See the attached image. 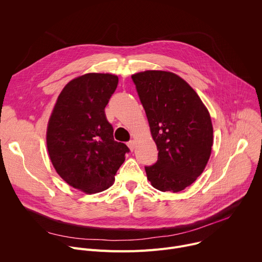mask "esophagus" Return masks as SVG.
<instances>
[{"instance_id":"1","label":"esophagus","mask_w":262,"mask_h":262,"mask_svg":"<svg viewBox=\"0 0 262 262\" xmlns=\"http://www.w3.org/2000/svg\"><path fill=\"white\" fill-rule=\"evenodd\" d=\"M127 146L130 149V151H134V149H135V141L132 140V141L127 142Z\"/></svg>"}]
</instances>
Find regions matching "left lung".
I'll use <instances>...</instances> for the list:
<instances>
[{"label": "left lung", "mask_w": 262, "mask_h": 262, "mask_svg": "<svg viewBox=\"0 0 262 262\" xmlns=\"http://www.w3.org/2000/svg\"><path fill=\"white\" fill-rule=\"evenodd\" d=\"M159 157L147 179L162 192L177 193L203 172L212 146L210 115L195 90L177 74L147 70L132 76Z\"/></svg>", "instance_id": "8db88e82"}]
</instances>
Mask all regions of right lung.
Instances as JSON below:
<instances>
[{"mask_svg": "<svg viewBox=\"0 0 262 262\" xmlns=\"http://www.w3.org/2000/svg\"><path fill=\"white\" fill-rule=\"evenodd\" d=\"M118 85L110 73H87L70 81L51 115L47 145L57 173L87 194L108 189L128 147L113 137L104 107Z\"/></svg>", "mask_w": 262, "mask_h": 262, "instance_id": "obj_1", "label": "right lung"}]
</instances>
